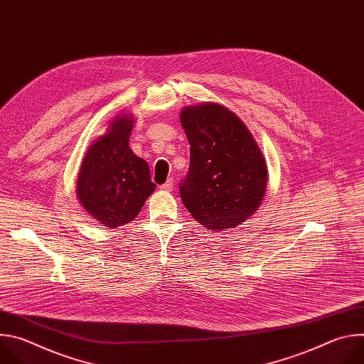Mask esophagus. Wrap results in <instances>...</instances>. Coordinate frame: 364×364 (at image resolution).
I'll return each mask as SVG.
<instances>
[{"label":"esophagus","mask_w":364,"mask_h":364,"mask_svg":"<svg viewBox=\"0 0 364 364\" xmlns=\"http://www.w3.org/2000/svg\"><path fill=\"white\" fill-rule=\"evenodd\" d=\"M173 187H174V181H173V178H168L164 184H161V186H160V188H161V190H164V191H171V190H173Z\"/></svg>","instance_id":"1"}]
</instances>
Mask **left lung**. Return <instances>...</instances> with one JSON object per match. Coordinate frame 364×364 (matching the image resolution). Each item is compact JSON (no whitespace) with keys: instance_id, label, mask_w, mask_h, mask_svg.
<instances>
[{"instance_id":"left-lung-1","label":"left lung","mask_w":364,"mask_h":364,"mask_svg":"<svg viewBox=\"0 0 364 364\" xmlns=\"http://www.w3.org/2000/svg\"><path fill=\"white\" fill-rule=\"evenodd\" d=\"M190 142V167L180 183L186 209L210 230L242 225L261 204L268 171L245 124L218 103L180 114Z\"/></svg>"}]
</instances>
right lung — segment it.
Segmentation results:
<instances>
[{
	"mask_svg": "<svg viewBox=\"0 0 364 364\" xmlns=\"http://www.w3.org/2000/svg\"><path fill=\"white\" fill-rule=\"evenodd\" d=\"M132 125V117L115 118L109 132L87 149L77 178L79 201L111 229L134 220L155 190L146 161L128 146Z\"/></svg>",
	"mask_w": 364,
	"mask_h": 364,
	"instance_id": "add662e5",
	"label": "right lung"
}]
</instances>
